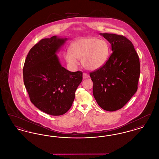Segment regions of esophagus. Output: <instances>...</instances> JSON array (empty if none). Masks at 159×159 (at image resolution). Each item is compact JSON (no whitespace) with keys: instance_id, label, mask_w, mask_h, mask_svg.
Instances as JSON below:
<instances>
[{"instance_id":"obj_1","label":"esophagus","mask_w":159,"mask_h":159,"mask_svg":"<svg viewBox=\"0 0 159 159\" xmlns=\"http://www.w3.org/2000/svg\"><path fill=\"white\" fill-rule=\"evenodd\" d=\"M89 77V75L87 73H83V78L84 79H87Z\"/></svg>"}]
</instances>
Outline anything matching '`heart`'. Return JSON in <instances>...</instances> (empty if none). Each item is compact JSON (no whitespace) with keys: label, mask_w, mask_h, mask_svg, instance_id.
I'll list each match as a JSON object with an SVG mask.
<instances>
[{"label":"heart","mask_w":159,"mask_h":159,"mask_svg":"<svg viewBox=\"0 0 159 159\" xmlns=\"http://www.w3.org/2000/svg\"><path fill=\"white\" fill-rule=\"evenodd\" d=\"M110 53L108 43L95 37L80 38L73 41L70 51L64 53V59L68 65L75 68L81 59L83 67L90 71L101 68L107 60Z\"/></svg>","instance_id":"b5f03b06"}]
</instances>
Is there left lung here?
Masks as SVG:
<instances>
[{"instance_id": "1", "label": "left lung", "mask_w": 159, "mask_h": 159, "mask_svg": "<svg viewBox=\"0 0 159 159\" xmlns=\"http://www.w3.org/2000/svg\"><path fill=\"white\" fill-rule=\"evenodd\" d=\"M111 45L106 64L90 73L93 95L99 106L108 111L121 108L136 93L140 75L138 55L132 43L123 36L100 33Z\"/></svg>"}]
</instances>
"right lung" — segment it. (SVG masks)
<instances>
[{
    "label": "right lung",
    "instance_id": "add662e5",
    "mask_svg": "<svg viewBox=\"0 0 159 159\" xmlns=\"http://www.w3.org/2000/svg\"><path fill=\"white\" fill-rule=\"evenodd\" d=\"M67 40L57 36L42 39L30 50L23 67L24 83L31 102L52 116L68 111L82 80V72L63 67L57 55Z\"/></svg>",
    "mask_w": 159,
    "mask_h": 159
}]
</instances>
